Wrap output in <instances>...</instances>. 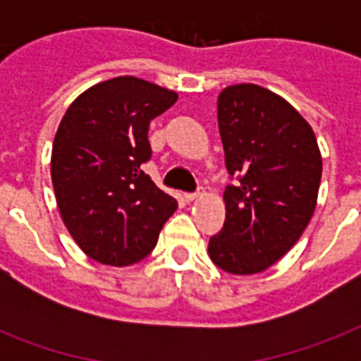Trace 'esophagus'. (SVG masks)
Listing matches in <instances>:
<instances>
[{"label":"esophagus","instance_id":"obj_1","mask_svg":"<svg viewBox=\"0 0 361 361\" xmlns=\"http://www.w3.org/2000/svg\"><path fill=\"white\" fill-rule=\"evenodd\" d=\"M200 197V191H195V192H185V200L187 202H191V200H195V198Z\"/></svg>","mask_w":361,"mask_h":361}]
</instances>
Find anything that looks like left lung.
Instances as JSON below:
<instances>
[{
	"mask_svg": "<svg viewBox=\"0 0 361 361\" xmlns=\"http://www.w3.org/2000/svg\"><path fill=\"white\" fill-rule=\"evenodd\" d=\"M225 164V225L208 252L226 274H260L285 257L309 225L322 157L311 125L257 84L228 86L217 99Z\"/></svg>",
	"mask_w": 361,
	"mask_h": 361,
	"instance_id": "8db88e82",
	"label": "left lung"
}]
</instances>
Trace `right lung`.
<instances>
[{
  "instance_id": "add662e5",
  "label": "right lung",
  "mask_w": 361,
  "mask_h": 361,
  "mask_svg": "<svg viewBox=\"0 0 361 361\" xmlns=\"http://www.w3.org/2000/svg\"><path fill=\"white\" fill-rule=\"evenodd\" d=\"M178 93L118 76L75 99L52 146V183L67 231L87 257L109 266L146 258L178 208L142 164L152 159L149 121Z\"/></svg>"
}]
</instances>
